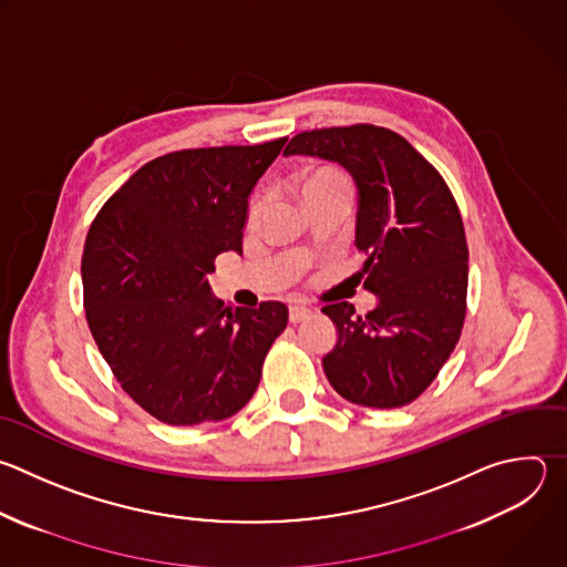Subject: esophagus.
<instances>
[{
	"mask_svg": "<svg viewBox=\"0 0 567 567\" xmlns=\"http://www.w3.org/2000/svg\"><path fill=\"white\" fill-rule=\"evenodd\" d=\"M311 309H307V307H302V305H291L289 307V320L291 322H305V320H309L311 318Z\"/></svg>",
	"mask_w": 567,
	"mask_h": 567,
	"instance_id": "1",
	"label": "esophagus"
}]
</instances>
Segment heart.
<instances>
[{
	"label": "heart",
	"mask_w": 567,
	"mask_h": 567,
	"mask_svg": "<svg viewBox=\"0 0 567 567\" xmlns=\"http://www.w3.org/2000/svg\"><path fill=\"white\" fill-rule=\"evenodd\" d=\"M331 186H349V184H347V177L340 171L329 168V166H316V168L307 171L302 182H300L302 200L309 198L311 194H318V192H322V188H331ZM262 207H265L262 200L254 203V207H251V218L254 220L262 214Z\"/></svg>",
	"instance_id": "heart-1"
}]
</instances>
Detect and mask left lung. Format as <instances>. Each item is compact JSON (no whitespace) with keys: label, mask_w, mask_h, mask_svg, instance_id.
I'll use <instances>...</instances> for the list:
<instances>
[{"label":"left lung","mask_w":567,"mask_h":567,"mask_svg":"<svg viewBox=\"0 0 567 567\" xmlns=\"http://www.w3.org/2000/svg\"><path fill=\"white\" fill-rule=\"evenodd\" d=\"M338 162L355 182V247L362 287L379 298L322 307L338 342L322 358L331 388L349 403L394 410L416 401L454 351L467 309V240L441 173L399 133L373 126L302 131L285 155Z\"/></svg>","instance_id":"8db88e82"}]
</instances>
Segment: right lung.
<instances>
[{"instance_id": "1", "label": "right lung", "mask_w": 567, "mask_h": 567, "mask_svg": "<svg viewBox=\"0 0 567 567\" xmlns=\"http://www.w3.org/2000/svg\"><path fill=\"white\" fill-rule=\"evenodd\" d=\"M285 142L155 157L89 229V329L122 390L162 423L188 427L240 412L287 327L282 302L231 307L207 280L220 254H243L249 196Z\"/></svg>"}]
</instances>
